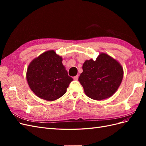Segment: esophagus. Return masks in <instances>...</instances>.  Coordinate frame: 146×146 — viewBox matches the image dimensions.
Here are the masks:
<instances>
[{"label": "esophagus", "mask_w": 146, "mask_h": 146, "mask_svg": "<svg viewBox=\"0 0 146 146\" xmlns=\"http://www.w3.org/2000/svg\"><path fill=\"white\" fill-rule=\"evenodd\" d=\"M74 80H78V75H77L76 76H75V77H74Z\"/></svg>", "instance_id": "obj_1"}]
</instances>
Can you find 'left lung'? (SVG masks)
I'll return each instance as SVG.
<instances>
[{
  "instance_id": "obj_1",
  "label": "left lung",
  "mask_w": 146,
  "mask_h": 146,
  "mask_svg": "<svg viewBox=\"0 0 146 146\" xmlns=\"http://www.w3.org/2000/svg\"><path fill=\"white\" fill-rule=\"evenodd\" d=\"M78 81L86 95L101 100L111 97L120 86L123 71L121 65L111 56L102 53L96 61L86 60Z\"/></svg>"
}]
</instances>
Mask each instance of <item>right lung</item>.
Returning <instances> with one entry per match:
<instances>
[{
  "mask_svg": "<svg viewBox=\"0 0 146 146\" xmlns=\"http://www.w3.org/2000/svg\"><path fill=\"white\" fill-rule=\"evenodd\" d=\"M63 59L54 50H48L34 59L29 66L27 80L39 98L53 101L61 98L73 79L68 76Z\"/></svg>",
  "mask_w": 146,
  "mask_h": 146,
  "instance_id": "right-lung-1",
  "label": "right lung"
}]
</instances>
